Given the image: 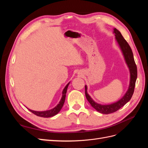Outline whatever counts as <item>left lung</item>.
<instances>
[{"mask_svg":"<svg viewBox=\"0 0 148 148\" xmlns=\"http://www.w3.org/2000/svg\"><path fill=\"white\" fill-rule=\"evenodd\" d=\"M113 33L115 34L116 41L119 44L120 50L124 57L125 62H126L129 69L130 79L128 90L125 94V95L118 101L112 103L110 104L102 105L96 102L88 94L87 86L85 85V95H86L87 100L90 103L93 108H95L99 112L104 114H109L115 112L120 109L121 107H122L125 104H126L131 99L134 92V89H135V83L137 78V67L135 64V60H134L133 52L130 46H129L126 40L123 38L122 34L118 29L114 28Z\"/></svg>","mask_w":148,"mask_h":148,"instance_id":"1","label":"left lung"}]
</instances>
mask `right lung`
<instances>
[{"label": "right lung", "instance_id": "add662e5", "mask_svg": "<svg viewBox=\"0 0 148 148\" xmlns=\"http://www.w3.org/2000/svg\"><path fill=\"white\" fill-rule=\"evenodd\" d=\"M70 83V82H69L68 84H67L65 86V87L64 88V89H63V91H62V96L61 99H60L59 104H58L54 107V108H53L51 110H46V111H34V110H32L29 109H28L30 112H31L33 113L34 114H35L36 115L39 116V117H41L48 118V117H53V116L56 115V114H57L59 112L60 110L62 108V107H63V106H64V104L65 102V100L67 88H68V86H69Z\"/></svg>", "mask_w": 148, "mask_h": 148}]
</instances>
